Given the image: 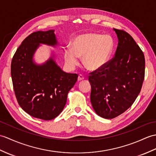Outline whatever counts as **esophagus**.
Returning <instances> with one entry per match:
<instances>
[{
	"label": "esophagus",
	"instance_id": "esophagus-1",
	"mask_svg": "<svg viewBox=\"0 0 156 156\" xmlns=\"http://www.w3.org/2000/svg\"><path fill=\"white\" fill-rule=\"evenodd\" d=\"M84 79V77L83 76L82 74H80L78 75V81H82Z\"/></svg>",
	"mask_w": 156,
	"mask_h": 156
}]
</instances>
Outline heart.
I'll list each match as a JSON object with an SVG mask.
<instances>
[{
	"mask_svg": "<svg viewBox=\"0 0 156 156\" xmlns=\"http://www.w3.org/2000/svg\"><path fill=\"white\" fill-rule=\"evenodd\" d=\"M113 50V41L110 36L86 32L74 37L71 48L64 50V59L70 68L82 62L87 69L91 71L102 68L109 60Z\"/></svg>",
	"mask_w": 156,
	"mask_h": 156,
	"instance_id": "heart-1",
	"label": "heart"
}]
</instances>
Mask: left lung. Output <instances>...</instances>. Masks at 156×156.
<instances>
[{"mask_svg":"<svg viewBox=\"0 0 156 156\" xmlns=\"http://www.w3.org/2000/svg\"><path fill=\"white\" fill-rule=\"evenodd\" d=\"M118 39L114 57L90 73V101L100 117L112 119L127 110L139 95L144 79L145 58L127 32L114 28Z\"/></svg>","mask_w":156,"mask_h":156,"instance_id":"left-lung-1","label":"left lung"}]
</instances>
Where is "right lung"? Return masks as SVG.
Masks as SVG:
<instances>
[{
    "mask_svg": "<svg viewBox=\"0 0 156 156\" xmlns=\"http://www.w3.org/2000/svg\"><path fill=\"white\" fill-rule=\"evenodd\" d=\"M41 44H58L54 30L35 32L24 40L12 58L11 76L22 109L32 117L50 120L63 110L78 74L62 70L54 53L44 63H36L33 57Z\"/></svg>",
    "mask_w": 156,
    "mask_h": 156,
    "instance_id": "add662e5",
    "label": "right lung"
}]
</instances>
